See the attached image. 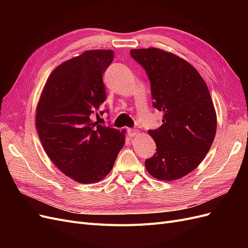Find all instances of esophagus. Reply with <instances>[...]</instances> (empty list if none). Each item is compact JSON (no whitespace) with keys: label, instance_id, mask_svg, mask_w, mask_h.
I'll list each match as a JSON object with an SVG mask.
<instances>
[{"label":"esophagus","instance_id":"1","mask_svg":"<svg viewBox=\"0 0 248 248\" xmlns=\"http://www.w3.org/2000/svg\"><path fill=\"white\" fill-rule=\"evenodd\" d=\"M128 133H129V136L130 137H138V136H140V131H138V130H136V129H129L128 130Z\"/></svg>","mask_w":248,"mask_h":248}]
</instances>
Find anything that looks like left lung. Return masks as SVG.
<instances>
[{
    "label": "left lung",
    "mask_w": 248,
    "mask_h": 248,
    "mask_svg": "<svg viewBox=\"0 0 248 248\" xmlns=\"http://www.w3.org/2000/svg\"><path fill=\"white\" fill-rule=\"evenodd\" d=\"M146 70L153 107L162 125L148 133L157 151L145 161L152 177L172 181L189 174L205 158L216 133V111L205 80L184 59L155 47L131 49Z\"/></svg>",
    "instance_id": "1"
}]
</instances>
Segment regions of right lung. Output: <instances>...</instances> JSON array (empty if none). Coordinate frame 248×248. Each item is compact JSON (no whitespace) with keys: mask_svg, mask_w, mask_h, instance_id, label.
Returning <instances> with one entry per match:
<instances>
[{"mask_svg":"<svg viewBox=\"0 0 248 248\" xmlns=\"http://www.w3.org/2000/svg\"><path fill=\"white\" fill-rule=\"evenodd\" d=\"M112 59L111 49H94L59 65L37 104L36 128L44 151L78 183H96L109 174L125 144V129L92 120L107 99L102 76Z\"/></svg>","mask_w":248,"mask_h":248,"instance_id":"obj_1","label":"right lung"}]
</instances>
